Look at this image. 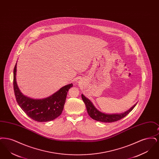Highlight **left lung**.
<instances>
[{
  "mask_svg": "<svg viewBox=\"0 0 159 159\" xmlns=\"http://www.w3.org/2000/svg\"><path fill=\"white\" fill-rule=\"evenodd\" d=\"M82 98L86 105L88 113L89 115L91 118L97 121L106 122V123L114 122V121H118L120 120L122 118L126 116L134 108V107L136 105V104H135L128 111L123 113L106 114L102 113L98 110L95 108V107L93 106V104H92L91 101L89 99L86 98V97H84L83 94H82Z\"/></svg>",
  "mask_w": 159,
  "mask_h": 159,
  "instance_id": "obj_1",
  "label": "left lung"
}]
</instances>
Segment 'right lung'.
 <instances>
[{"label": "right lung", "mask_w": 159, "mask_h": 159, "mask_svg": "<svg viewBox=\"0 0 159 159\" xmlns=\"http://www.w3.org/2000/svg\"><path fill=\"white\" fill-rule=\"evenodd\" d=\"M16 63L14 69V89L15 98L21 108L35 121L45 122L55 119L60 116L64 108L67 92L73 84H68L51 96L43 99H33L23 95L16 81Z\"/></svg>", "instance_id": "obj_1"}]
</instances>
